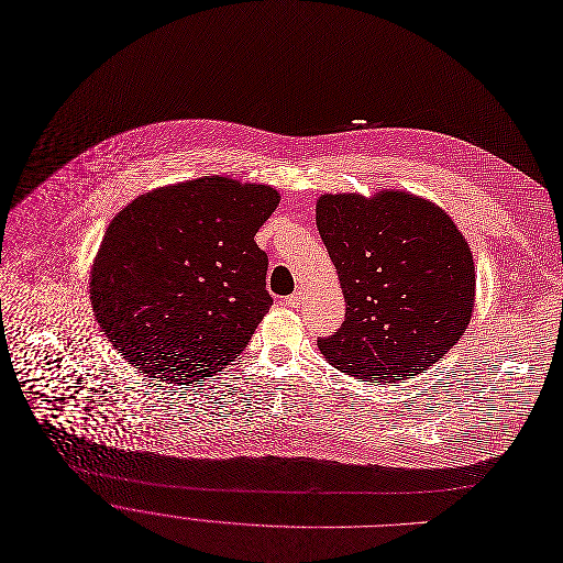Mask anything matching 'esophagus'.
<instances>
[{"label": "esophagus", "instance_id": "esophagus-1", "mask_svg": "<svg viewBox=\"0 0 563 563\" xmlns=\"http://www.w3.org/2000/svg\"><path fill=\"white\" fill-rule=\"evenodd\" d=\"M301 299H303L301 292H292V295L286 297V306H288V308H299V306H301Z\"/></svg>", "mask_w": 563, "mask_h": 563}]
</instances>
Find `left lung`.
I'll return each instance as SVG.
<instances>
[{
    "label": "left lung",
    "instance_id": "8db88e82",
    "mask_svg": "<svg viewBox=\"0 0 563 563\" xmlns=\"http://www.w3.org/2000/svg\"><path fill=\"white\" fill-rule=\"evenodd\" d=\"M317 229L346 299L340 330L317 340L334 368L399 382L460 342L475 306V264L441 208L399 190L323 195Z\"/></svg>",
    "mask_w": 563,
    "mask_h": 563
}]
</instances>
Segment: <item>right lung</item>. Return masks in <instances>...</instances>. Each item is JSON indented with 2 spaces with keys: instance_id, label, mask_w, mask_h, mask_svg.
<instances>
[{
  "instance_id": "1",
  "label": "right lung",
  "mask_w": 563,
  "mask_h": 563,
  "mask_svg": "<svg viewBox=\"0 0 563 563\" xmlns=\"http://www.w3.org/2000/svg\"><path fill=\"white\" fill-rule=\"evenodd\" d=\"M277 190L201 177L137 197L110 221L90 275L108 342L142 373L192 384L235 362L273 306L255 244Z\"/></svg>"
}]
</instances>
